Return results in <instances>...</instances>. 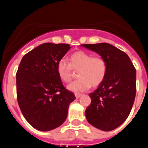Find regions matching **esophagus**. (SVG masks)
Returning <instances> with one entry per match:
<instances>
[{"label": "esophagus", "instance_id": "esophagus-1", "mask_svg": "<svg viewBox=\"0 0 148 148\" xmlns=\"http://www.w3.org/2000/svg\"><path fill=\"white\" fill-rule=\"evenodd\" d=\"M81 94H79V93H75V97L76 98H79L81 97Z\"/></svg>", "mask_w": 148, "mask_h": 148}]
</instances>
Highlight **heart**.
<instances>
[{
	"mask_svg": "<svg viewBox=\"0 0 148 148\" xmlns=\"http://www.w3.org/2000/svg\"><path fill=\"white\" fill-rule=\"evenodd\" d=\"M74 71H79V79L68 85L67 89L74 92H82L91 86H97L103 82L107 72V62L101 56H92L91 53L78 51L70 56L69 63L61 59L56 64V73L63 82L72 79Z\"/></svg>",
	"mask_w": 148,
	"mask_h": 148,
	"instance_id": "heart-1",
	"label": "heart"
}]
</instances>
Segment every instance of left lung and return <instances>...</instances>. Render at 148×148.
Wrapping results in <instances>:
<instances>
[{
	"label": "left lung",
	"mask_w": 148,
	"mask_h": 148,
	"mask_svg": "<svg viewBox=\"0 0 148 148\" xmlns=\"http://www.w3.org/2000/svg\"><path fill=\"white\" fill-rule=\"evenodd\" d=\"M82 46L99 53L107 64L104 80L89 94L86 120L97 129L111 131L126 120L132 110L136 95V69L127 54L111 44Z\"/></svg>",
	"instance_id": "obj_1"
}]
</instances>
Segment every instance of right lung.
Instances as JSON below:
<instances>
[{
  "mask_svg": "<svg viewBox=\"0 0 148 148\" xmlns=\"http://www.w3.org/2000/svg\"><path fill=\"white\" fill-rule=\"evenodd\" d=\"M69 44L45 43L22 58L16 73V93L23 117L33 127L49 131L64 122L70 103L76 99L64 86L56 64Z\"/></svg>",
  "mask_w": 148,
  "mask_h": 148,
  "instance_id": "right-lung-1",
  "label": "right lung"
}]
</instances>
